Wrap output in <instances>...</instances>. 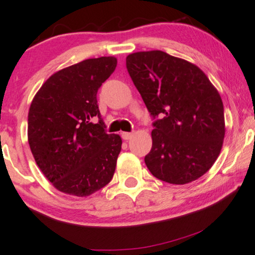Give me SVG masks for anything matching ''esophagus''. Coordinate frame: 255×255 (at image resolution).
<instances>
[{"label": "esophagus", "instance_id": "34e87169", "mask_svg": "<svg viewBox=\"0 0 255 255\" xmlns=\"http://www.w3.org/2000/svg\"><path fill=\"white\" fill-rule=\"evenodd\" d=\"M121 137L125 140L130 139L132 137V132H123V134H121Z\"/></svg>", "mask_w": 255, "mask_h": 255}]
</instances>
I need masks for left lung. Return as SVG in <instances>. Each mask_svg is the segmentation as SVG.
Wrapping results in <instances>:
<instances>
[{"mask_svg":"<svg viewBox=\"0 0 255 255\" xmlns=\"http://www.w3.org/2000/svg\"><path fill=\"white\" fill-rule=\"evenodd\" d=\"M126 65L151 116L160 117L146 167L170 184L198 180L218 159L226 134L218 89L195 64L160 50L128 55Z\"/></svg>","mask_w":255,"mask_h":255,"instance_id":"8db88e82","label":"left lung"}]
</instances>
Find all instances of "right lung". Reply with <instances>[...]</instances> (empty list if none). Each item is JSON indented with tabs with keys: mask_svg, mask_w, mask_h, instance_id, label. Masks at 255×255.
I'll use <instances>...</instances> for the list:
<instances>
[{
	"mask_svg": "<svg viewBox=\"0 0 255 255\" xmlns=\"http://www.w3.org/2000/svg\"><path fill=\"white\" fill-rule=\"evenodd\" d=\"M116 67L117 58L109 56L57 71L30 103V151L48 181L66 195L88 197L115 174L123 139L105 132L96 96Z\"/></svg>",
	"mask_w": 255,
	"mask_h": 255,
	"instance_id": "1",
	"label": "right lung"
}]
</instances>
